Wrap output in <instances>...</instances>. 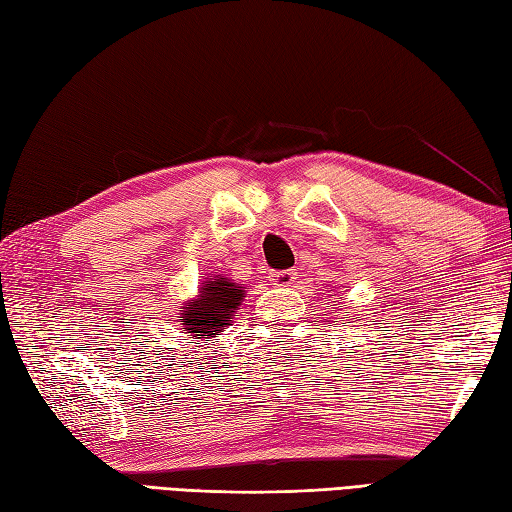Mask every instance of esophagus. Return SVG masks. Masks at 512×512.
Segmentation results:
<instances>
[{"label":"esophagus","instance_id":"obj_1","mask_svg":"<svg viewBox=\"0 0 512 512\" xmlns=\"http://www.w3.org/2000/svg\"><path fill=\"white\" fill-rule=\"evenodd\" d=\"M269 281H272L278 287H289L296 281V272H292V269H283V272H272V274H269Z\"/></svg>","mask_w":512,"mask_h":512}]
</instances>
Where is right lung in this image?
<instances>
[{"label":"right lung","instance_id":"obj_1","mask_svg":"<svg viewBox=\"0 0 512 512\" xmlns=\"http://www.w3.org/2000/svg\"><path fill=\"white\" fill-rule=\"evenodd\" d=\"M247 287H240L238 283L223 274L209 276L198 287L196 298L178 307V323L182 325V334L189 339H216L220 332L227 330L231 325L236 310L243 305Z\"/></svg>","mask_w":512,"mask_h":512}]
</instances>
